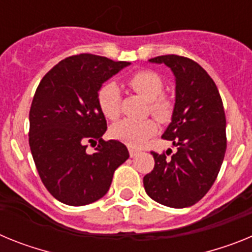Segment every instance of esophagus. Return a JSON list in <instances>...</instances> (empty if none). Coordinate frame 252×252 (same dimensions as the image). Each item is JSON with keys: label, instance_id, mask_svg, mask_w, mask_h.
<instances>
[{"label": "esophagus", "instance_id": "34e87169", "mask_svg": "<svg viewBox=\"0 0 252 252\" xmlns=\"http://www.w3.org/2000/svg\"><path fill=\"white\" fill-rule=\"evenodd\" d=\"M128 153H130V157L131 158H135L139 155V153H137L136 150H133V149H128Z\"/></svg>", "mask_w": 252, "mask_h": 252}]
</instances>
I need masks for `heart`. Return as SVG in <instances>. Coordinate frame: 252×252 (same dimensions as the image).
I'll return each instance as SVG.
<instances>
[{
    "label": "heart",
    "instance_id": "b5f03b06",
    "mask_svg": "<svg viewBox=\"0 0 252 252\" xmlns=\"http://www.w3.org/2000/svg\"><path fill=\"white\" fill-rule=\"evenodd\" d=\"M127 86L148 101V112L159 120L166 122L174 111V102L170 95L162 92L164 83L160 75L151 70H137L128 75ZM97 103L106 119L115 121L121 113V93L115 83H104L97 92ZM158 125L153 119L122 120L111 128L115 139L127 144L131 148H141L146 140L157 132Z\"/></svg>",
    "mask_w": 252,
    "mask_h": 252
}]
</instances>
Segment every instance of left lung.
I'll return each instance as SVG.
<instances>
[{"label": "left lung", "instance_id": "8db88e82", "mask_svg": "<svg viewBox=\"0 0 252 252\" xmlns=\"http://www.w3.org/2000/svg\"><path fill=\"white\" fill-rule=\"evenodd\" d=\"M164 63L175 75V106L162 139L177 146L151 151L155 165L144 177L151 199L171 208L190 207L201 201L215 183L227 148L226 115L217 86L197 62L169 54L150 59Z\"/></svg>", "mask_w": 252, "mask_h": 252}]
</instances>
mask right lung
Wrapping results in <instances>:
<instances>
[{"label": "right lung", "mask_w": 252, "mask_h": 252, "mask_svg": "<svg viewBox=\"0 0 252 252\" xmlns=\"http://www.w3.org/2000/svg\"><path fill=\"white\" fill-rule=\"evenodd\" d=\"M128 62L93 54L68 57L46 73L30 108L29 144L40 179L55 199L86 206L103 197L127 148L102 139L107 122L97 103L102 83ZM99 145L92 154L88 142Z\"/></svg>", "instance_id": "right-lung-1"}]
</instances>
